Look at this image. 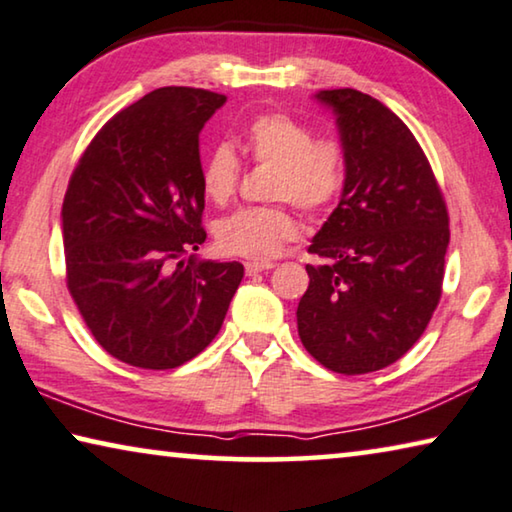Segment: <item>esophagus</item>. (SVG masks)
Returning <instances> with one entry per match:
<instances>
[{
	"label": "esophagus",
	"instance_id": "1",
	"mask_svg": "<svg viewBox=\"0 0 512 512\" xmlns=\"http://www.w3.org/2000/svg\"><path fill=\"white\" fill-rule=\"evenodd\" d=\"M273 266H276L273 262H246V273L248 276H257V273L269 271Z\"/></svg>",
	"mask_w": 512,
	"mask_h": 512
}]
</instances>
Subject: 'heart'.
I'll list each match as a JSON object with an SVG mask.
<instances>
[{
    "label": "heart",
    "mask_w": 512,
    "mask_h": 512,
    "mask_svg": "<svg viewBox=\"0 0 512 512\" xmlns=\"http://www.w3.org/2000/svg\"><path fill=\"white\" fill-rule=\"evenodd\" d=\"M243 144L253 160L273 165L266 195L289 200L305 213L329 211L345 190L347 165L340 147L315 140L301 121L282 112H264L250 121ZM239 158L232 144L218 142L202 160V188L211 202L230 200L239 183ZM299 225L287 204L241 207L216 223V241L236 257L266 259L292 241Z\"/></svg>",
    "instance_id": "heart-1"
}]
</instances>
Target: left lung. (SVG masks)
I'll return each mask as SVG.
<instances>
[{"instance_id":"1","label":"left lung","mask_w":512,"mask_h":512,"mask_svg":"<svg viewBox=\"0 0 512 512\" xmlns=\"http://www.w3.org/2000/svg\"><path fill=\"white\" fill-rule=\"evenodd\" d=\"M338 121L347 181L315 234L296 324L308 354L340 375L386 368L416 345L441 299L448 211L404 121L356 89L315 94Z\"/></svg>"}]
</instances>
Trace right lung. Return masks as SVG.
<instances>
[{
  "mask_svg": "<svg viewBox=\"0 0 512 512\" xmlns=\"http://www.w3.org/2000/svg\"><path fill=\"white\" fill-rule=\"evenodd\" d=\"M227 98L160 87L105 124L61 207L66 285L98 345L144 370H172L216 338L239 262L186 255L207 241L200 131Z\"/></svg>",
  "mask_w": 512,
  "mask_h": 512,
  "instance_id": "add662e5",
  "label": "right lung"
}]
</instances>
